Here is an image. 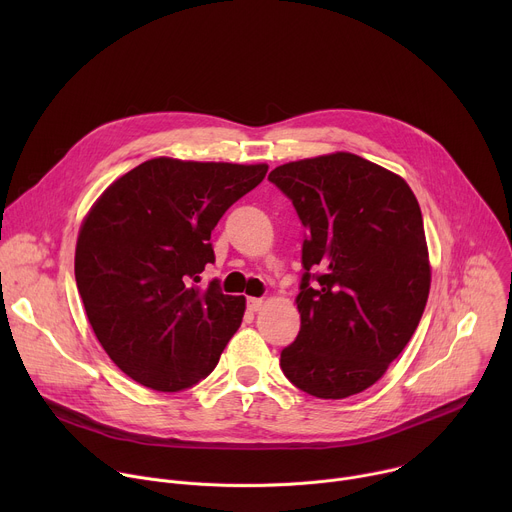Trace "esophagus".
Segmentation results:
<instances>
[{"mask_svg":"<svg viewBox=\"0 0 512 512\" xmlns=\"http://www.w3.org/2000/svg\"><path fill=\"white\" fill-rule=\"evenodd\" d=\"M261 306H263V300H259V298H247V308H249L251 312H259Z\"/></svg>","mask_w":512,"mask_h":512,"instance_id":"34e87169","label":"esophagus"}]
</instances>
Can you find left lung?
Here are the masks:
<instances>
[{
  "label": "left lung",
  "mask_w": 512,
  "mask_h": 512,
  "mask_svg": "<svg viewBox=\"0 0 512 512\" xmlns=\"http://www.w3.org/2000/svg\"><path fill=\"white\" fill-rule=\"evenodd\" d=\"M269 182L306 227L302 326L281 350V371L318 399L356 395L385 375L425 310L417 198L397 174L346 152L283 164Z\"/></svg>",
  "instance_id": "8db88e82"
}]
</instances>
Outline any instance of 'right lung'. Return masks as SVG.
Wrapping results in <instances>:
<instances>
[{"instance_id": "right-lung-1", "label": "right lung", "mask_w": 512, "mask_h": 512, "mask_svg": "<svg viewBox=\"0 0 512 512\" xmlns=\"http://www.w3.org/2000/svg\"><path fill=\"white\" fill-rule=\"evenodd\" d=\"M267 174L265 164L156 158L115 180L87 214L75 277L89 322L117 367L143 387L184 391L218 364L245 312L221 281L210 233Z\"/></svg>"}]
</instances>
